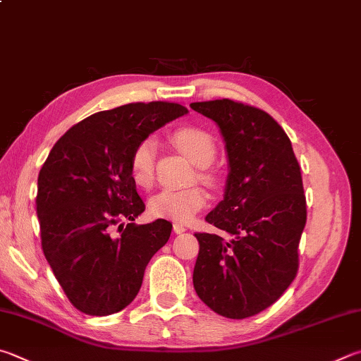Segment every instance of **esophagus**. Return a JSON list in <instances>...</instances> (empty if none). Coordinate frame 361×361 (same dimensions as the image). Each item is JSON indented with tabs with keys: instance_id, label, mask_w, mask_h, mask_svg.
I'll return each mask as SVG.
<instances>
[{
	"instance_id": "34e87169",
	"label": "esophagus",
	"mask_w": 361,
	"mask_h": 361,
	"mask_svg": "<svg viewBox=\"0 0 361 361\" xmlns=\"http://www.w3.org/2000/svg\"><path fill=\"white\" fill-rule=\"evenodd\" d=\"M173 232L175 233H183V232H186V227L183 226V224H180V222H175V224H173Z\"/></svg>"
}]
</instances>
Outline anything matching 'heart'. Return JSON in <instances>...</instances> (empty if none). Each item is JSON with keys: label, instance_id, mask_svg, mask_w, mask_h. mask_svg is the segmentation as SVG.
I'll return each instance as SVG.
<instances>
[{"label": "heart", "instance_id": "1", "mask_svg": "<svg viewBox=\"0 0 361 361\" xmlns=\"http://www.w3.org/2000/svg\"><path fill=\"white\" fill-rule=\"evenodd\" d=\"M172 140L189 159L199 167L212 164L218 153L214 137L208 130L188 126L176 129ZM156 152L158 145L153 137H145L134 147L129 158L130 176L137 186L149 188L156 173ZM208 194L202 186L164 188L149 200V212L156 218L176 222H189L207 205Z\"/></svg>", "mask_w": 361, "mask_h": 361}]
</instances>
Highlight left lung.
Here are the masks:
<instances>
[{
	"label": "left lung",
	"instance_id": "obj_1",
	"mask_svg": "<svg viewBox=\"0 0 361 361\" xmlns=\"http://www.w3.org/2000/svg\"><path fill=\"white\" fill-rule=\"evenodd\" d=\"M226 140L224 200L205 221L231 235L195 233L192 283L209 310L246 319L271 306L297 276L306 197L290 139L271 115L232 99L192 102Z\"/></svg>",
	"mask_w": 361,
	"mask_h": 361
}]
</instances>
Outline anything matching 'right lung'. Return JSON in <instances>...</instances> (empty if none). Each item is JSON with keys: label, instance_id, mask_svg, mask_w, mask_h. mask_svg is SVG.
Instances as JSON below:
<instances>
[{"label": "right lung", "instance_id": "obj_1", "mask_svg": "<svg viewBox=\"0 0 361 361\" xmlns=\"http://www.w3.org/2000/svg\"><path fill=\"white\" fill-rule=\"evenodd\" d=\"M186 112L166 101L97 112L74 124L45 159L36 195L42 251L78 311L124 310L139 293L148 262L169 241V221L134 222L145 203L129 158L142 139Z\"/></svg>", "mask_w": 361, "mask_h": 361}]
</instances>
